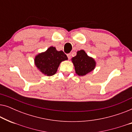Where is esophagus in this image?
<instances>
[{
    "instance_id": "34e87169",
    "label": "esophagus",
    "mask_w": 132,
    "mask_h": 132,
    "mask_svg": "<svg viewBox=\"0 0 132 132\" xmlns=\"http://www.w3.org/2000/svg\"><path fill=\"white\" fill-rule=\"evenodd\" d=\"M67 57H68V59H70V58H71V54H70V53H68V54H67Z\"/></svg>"
}]
</instances>
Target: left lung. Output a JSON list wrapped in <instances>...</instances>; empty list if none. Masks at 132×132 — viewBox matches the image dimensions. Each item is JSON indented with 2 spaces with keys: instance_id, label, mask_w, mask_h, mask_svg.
<instances>
[{
  "instance_id": "8db88e82",
  "label": "left lung",
  "mask_w": 132,
  "mask_h": 132,
  "mask_svg": "<svg viewBox=\"0 0 132 132\" xmlns=\"http://www.w3.org/2000/svg\"><path fill=\"white\" fill-rule=\"evenodd\" d=\"M71 60L75 66L76 73L80 76H83L92 71L96 65L94 59L88 56L84 50L77 52L76 56L73 57Z\"/></svg>"
}]
</instances>
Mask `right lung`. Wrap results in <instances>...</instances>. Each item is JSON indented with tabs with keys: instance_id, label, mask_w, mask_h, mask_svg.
I'll return each mask as SVG.
<instances>
[{
	"instance_id": "right-lung-1",
	"label": "right lung",
	"mask_w": 132,
	"mask_h": 132,
	"mask_svg": "<svg viewBox=\"0 0 132 132\" xmlns=\"http://www.w3.org/2000/svg\"><path fill=\"white\" fill-rule=\"evenodd\" d=\"M68 57L64 52L57 51L54 47H50L46 52L39 53L35 57V64L41 73L51 76L56 73L62 61Z\"/></svg>"
}]
</instances>
